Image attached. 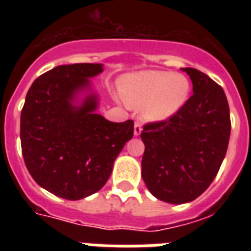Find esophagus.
<instances>
[{"mask_svg":"<svg viewBox=\"0 0 251 251\" xmlns=\"http://www.w3.org/2000/svg\"><path fill=\"white\" fill-rule=\"evenodd\" d=\"M141 133H142V124L137 121L135 124H134V135L138 137V135H141Z\"/></svg>","mask_w":251,"mask_h":251,"instance_id":"34e87169","label":"esophagus"}]
</instances>
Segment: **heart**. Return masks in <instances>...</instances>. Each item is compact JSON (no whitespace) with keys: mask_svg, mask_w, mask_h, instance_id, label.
Listing matches in <instances>:
<instances>
[{"mask_svg":"<svg viewBox=\"0 0 251 251\" xmlns=\"http://www.w3.org/2000/svg\"><path fill=\"white\" fill-rule=\"evenodd\" d=\"M191 84L186 75L172 72L134 73L120 82L122 100L141 108L151 121H167L186 104Z\"/></svg>","mask_w":251,"mask_h":251,"instance_id":"b5f03b06","label":"heart"}]
</instances>
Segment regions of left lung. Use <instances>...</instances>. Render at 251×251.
<instances>
[{"instance_id":"left-lung-1","label":"left lung","mask_w":251,"mask_h":251,"mask_svg":"<svg viewBox=\"0 0 251 251\" xmlns=\"http://www.w3.org/2000/svg\"><path fill=\"white\" fill-rule=\"evenodd\" d=\"M193 95L167 121L143 127L142 178L163 202L194 201L211 185L226 157L230 135L229 105L224 90L204 73L182 68Z\"/></svg>"}]
</instances>
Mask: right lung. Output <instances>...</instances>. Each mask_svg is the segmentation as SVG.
<instances>
[{"instance_id":"1","label":"right lung","mask_w":251,"mask_h":251,"mask_svg":"<svg viewBox=\"0 0 251 251\" xmlns=\"http://www.w3.org/2000/svg\"><path fill=\"white\" fill-rule=\"evenodd\" d=\"M101 64L61 65L44 73L25 96L21 113L22 153L29 175L49 193L79 201L101 189L134 122L96 113L99 96L90 78Z\"/></svg>"}]
</instances>
